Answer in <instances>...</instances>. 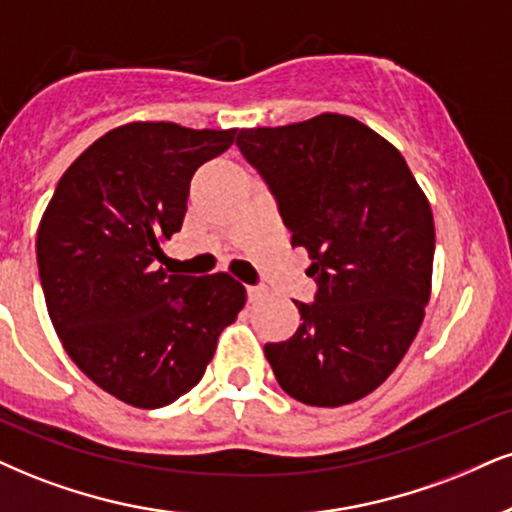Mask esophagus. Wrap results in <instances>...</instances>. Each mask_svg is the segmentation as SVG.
<instances>
[{
  "label": "esophagus",
  "mask_w": 512,
  "mask_h": 512,
  "mask_svg": "<svg viewBox=\"0 0 512 512\" xmlns=\"http://www.w3.org/2000/svg\"><path fill=\"white\" fill-rule=\"evenodd\" d=\"M246 296H249V301H261L268 296V289L261 285H249L246 287Z\"/></svg>",
  "instance_id": "obj_1"
}]
</instances>
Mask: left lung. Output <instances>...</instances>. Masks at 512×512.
Here are the masks:
<instances>
[{
  "mask_svg": "<svg viewBox=\"0 0 512 512\" xmlns=\"http://www.w3.org/2000/svg\"><path fill=\"white\" fill-rule=\"evenodd\" d=\"M258 170L306 246L313 304L301 325L266 344L277 384L306 406H344L375 391L418 334L430 301L434 218L394 144L368 125L320 113L282 128L239 130Z\"/></svg>",
  "mask_w": 512,
  "mask_h": 512,
  "instance_id": "8db88e82",
  "label": "left lung"
}]
</instances>
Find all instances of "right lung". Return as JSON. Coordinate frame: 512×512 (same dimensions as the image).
Listing matches in <instances>:
<instances>
[{"label":"right lung","mask_w":512,"mask_h":512,"mask_svg":"<svg viewBox=\"0 0 512 512\" xmlns=\"http://www.w3.org/2000/svg\"><path fill=\"white\" fill-rule=\"evenodd\" d=\"M237 130L128 123L63 173L37 230V268L63 349L135 408H161L204 377L218 334L244 308L227 273L170 275L161 242L180 232L189 182Z\"/></svg>","instance_id":"add662e5"}]
</instances>
